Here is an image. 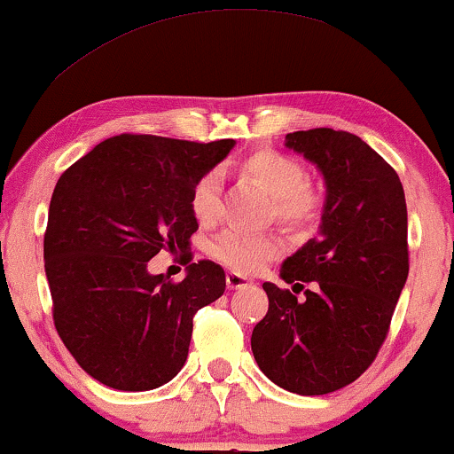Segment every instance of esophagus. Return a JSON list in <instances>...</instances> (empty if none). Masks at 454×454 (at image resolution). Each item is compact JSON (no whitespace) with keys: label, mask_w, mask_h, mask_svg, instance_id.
Here are the masks:
<instances>
[{"label":"esophagus","mask_w":454,"mask_h":454,"mask_svg":"<svg viewBox=\"0 0 454 454\" xmlns=\"http://www.w3.org/2000/svg\"><path fill=\"white\" fill-rule=\"evenodd\" d=\"M225 282H227V289H244V286L253 285V280L244 278L242 274H236V271H227Z\"/></svg>","instance_id":"1"}]
</instances>
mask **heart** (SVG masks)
<instances>
[{"label":"heart","mask_w":454,"mask_h":454,"mask_svg":"<svg viewBox=\"0 0 454 454\" xmlns=\"http://www.w3.org/2000/svg\"><path fill=\"white\" fill-rule=\"evenodd\" d=\"M254 183L274 197V215L291 229H308L321 218V195L308 184L306 168L291 154L261 148L238 163ZM191 212L201 225H210L221 212V176L216 169L201 174L191 191ZM218 263L239 274H253L282 253V239L274 233L223 231L207 247Z\"/></svg>","instance_id":"1"}]
</instances>
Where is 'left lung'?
<instances>
[{
	"mask_svg": "<svg viewBox=\"0 0 454 454\" xmlns=\"http://www.w3.org/2000/svg\"><path fill=\"white\" fill-rule=\"evenodd\" d=\"M285 144L323 174L318 236L282 263L280 278L313 282L307 300L263 282L270 308L253 355L271 382L325 395L355 382L388 333L408 278V210L395 169L359 136L329 127L286 133Z\"/></svg>",
	"mask_w": 454,
	"mask_h": 454,
	"instance_id": "1",
	"label": "left lung"
}]
</instances>
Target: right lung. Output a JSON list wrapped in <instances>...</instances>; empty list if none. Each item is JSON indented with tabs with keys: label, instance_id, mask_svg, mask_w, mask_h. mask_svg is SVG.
<instances>
[{
	"label": "right lung",
	"instance_id": "add662e5",
	"mask_svg": "<svg viewBox=\"0 0 454 454\" xmlns=\"http://www.w3.org/2000/svg\"><path fill=\"white\" fill-rule=\"evenodd\" d=\"M236 146L122 136L69 165L52 191L44 270L59 338L101 385L151 391L183 370L193 317L225 293V271L191 263V191ZM159 249L183 252V283L147 271Z\"/></svg>",
	"mask_w": 454,
	"mask_h": 454
}]
</instances>
